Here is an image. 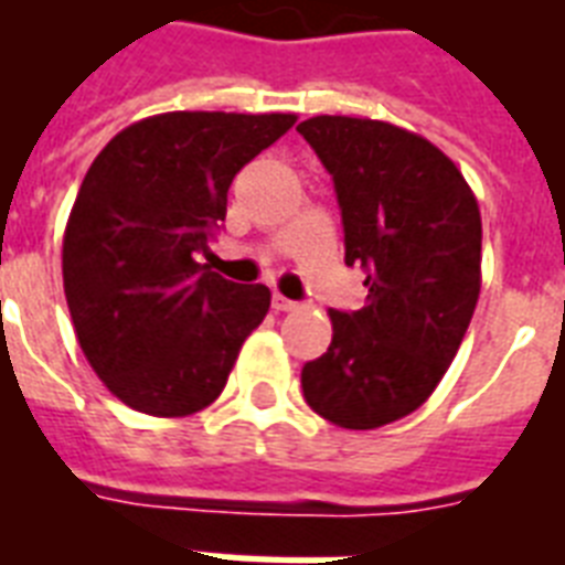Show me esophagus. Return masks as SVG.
I'll return each mask as SVG.
<instances>
[{
    "label": "esophagus",
    "instance_id": "obj_1",
    "mask_svg": "<svg viewBox=\"0 0 565 565\" xmlns=\"http://www.w3.org/2000/svg\"><path fill=\"white\" fill-rule=\"evenodd\" d=\"M270 306H274V312H295L297 309L295 300H288V297H282V295L270 297Z\"/></svg>",
    "mask_w": 565,
    "mask_h": 565
}]
</instances>
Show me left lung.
I'll return each mask as SVG.
<instances>
[{
  "label": "left lung",
  "instance_id": "1",
  "mask_svg": "<svg viewBox=\"0 0 565 565\" xmlns=\"http://www.w3.org/2000/svg\"><path fill=\"white\" fill-rule=\"evenodd\" d=\"M330 170L344 262L369 303L332 309V342L306 362V404L344 430H374L418 406L460 351L480 295V209L460 168L427 138L371 117L297 126Z\"/></svg>",
  "mask_w": 565,
  "mask_h": 565
}]
</instances>
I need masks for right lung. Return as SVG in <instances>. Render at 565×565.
Wrapping results in <instances>:
<instances>
[{"mask_svg":"<svg viewBox=\"0 0 565 565\" xmlns=\"http://www.w3.org/2000/svg\"><path fill=\"white\" fill-rule=\"evenodd\" d=\"M295 115L168 111L126 126L87 168L64 230V295L82 353L108 392L156 418L217 401L268 286L196 262L226 217L235 173Z\"/></svg>","mask_w":565,"mask_h":565,"instance_id":"add662e5","label":"right lung"}]
</instances>
